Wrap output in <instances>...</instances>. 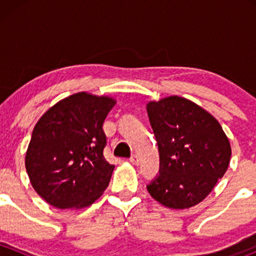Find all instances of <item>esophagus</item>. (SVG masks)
<instances>
[{"label": "esophagus", "instance_id": "obj_1", "mask_svg": "<svg viewBox=\"0 0 256 256\" xmlns=\"http://www.w3.org/2000/svg\"><path fill=\"white\" fill-rule=\"evenodd\" d=\"M130 162L132 164H138V162H140V158H138V154H132V156H131V158H130Z\"/></svg>", "mask_w": 256, "mask_h": 256}]
</instances>
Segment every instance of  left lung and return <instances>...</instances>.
<instances>
[{"instance_id":"obj_1","label":"left lung","mask_w":256,"mask_h":256,"mask_svg":"<svg viewBox=\"0 0 256 256\" xmlns=\"http://www.w3.org/2000/svg\"><path fill=\"white\" fill-rule=\"evenodd\" d=\"M146 108L160 151V176L147 190L167 208L194 207L228 170L230 142L218 120L186 98L172 95Z\"/></svg>"}]
</instances>
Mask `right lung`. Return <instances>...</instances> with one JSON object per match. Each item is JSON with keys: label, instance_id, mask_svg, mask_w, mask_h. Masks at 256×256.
<instances>
[{"label": "right lung", "instance_id": "1", "mask_svg": "<svg viewBox=\"0 0 256 256\" xmlns=\"http://www.w3.org/2000/svg\"><path fill=\"white\" fill-rule=\"evenodd\" d=\"M115 104L112 96L80 92L37 121L24 164L30 184L48 204L82 209L102 197L115 168L104 157L102 124Z\"/></svg>", "mask_w": 256, "mask_h": 256}]
</instances>
